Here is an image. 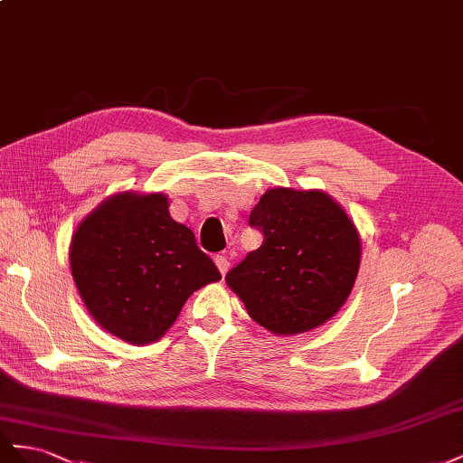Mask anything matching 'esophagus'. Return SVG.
I'll return each mask as SVG.
<instances>
[{
	"label": "esophagus",
	"instance_id": "1",
	"mask_svg": "<svg viewBox=\"0 0 463 463\" xmlns=\"http://www.w3.org/2000/svg\"><path fill=\"white\" fill-rule=\"evenodd\" d=\"M215 263H217V268H219L221 275H224V273L229 271V268H231V254H229V252L217 254V256H215Z\"/></svg>",
	"mask_w": 463,
	"mask_h": 463
}]
</instances>
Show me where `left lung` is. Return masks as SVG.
Returning a JSON list of instances; mask_svg holds the SVG:
<instances>
[{
  "mask_svg": "<svg viewBox=\"0 0 463 463\" xmlns=\"http://www.w3.org/2000/svg\"><path fill=\"white\" fill-rule=\"evenodd\" d=\"M263 242L224 281L250 318L275 335L326 324L349 298L361 266V236L332 195L271 188L250 213Z\"/></svg>",
  "mask_w": 463,
  "mask_h": 463,
  "instance_id": "8db88e82",
  "label": "left lung"
}]
</instances>
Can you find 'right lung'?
Segmentation results:
<instances>
[{
    "label": "right lung",
    "mask_w": 463,
    "mask_h": 463,
    "mask_svg": "<svg viewBox=\"0 0 463 463\" xmlns=\"http://www.w3.org/2000/svg\"><path fill=\"white\" fill-rule=\"evenodd\" d=\"M161 192H118L77 224L70 268L89 314L129 345L161 339L192 293L221 279Z\"/></svg>",
    "instance_id": "obj_1"
}]
</instances>
